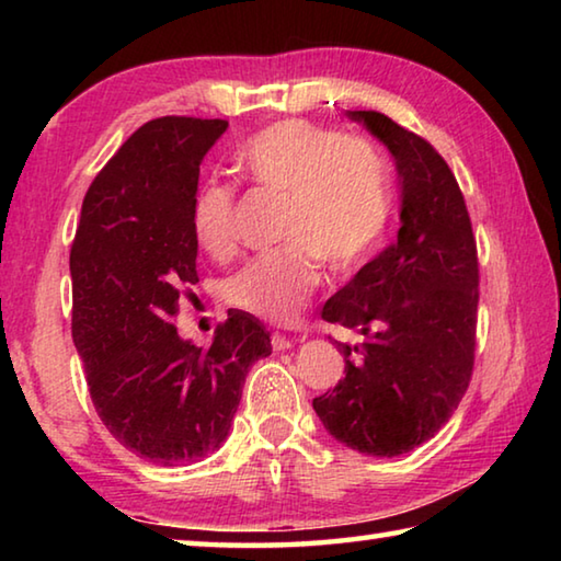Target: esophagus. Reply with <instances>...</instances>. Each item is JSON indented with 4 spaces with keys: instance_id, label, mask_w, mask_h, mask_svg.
Returning <instances> with one entry per match:
<instances>
[{
    "instance_id": "obj_1",
    "label": "esophagus",
    "mask_w": 561,
    "mask_h": 561,
    "mask_svg": "<svg viewBox=\"0 0 561 561\" xmlns=\"http://www.w3.org/2000/svg\"><path fill=\"white\" fill-rule=\"evenodd\" d=\"M294 344L291 339H287L284 334H272V348L274 351H289Z\"/></svg>"
}]
</instances>
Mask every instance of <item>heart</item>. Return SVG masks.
Returning <instances> with one entry per match:
<instances>
[{
	"label": "heart",
	"mask_w": 561,
	"mask_h": 561,
	"mask_svg": "<svg viewBox=\"0 0 561 561\" xmlns=\"http://www.w3.org/2000/svg\"><path fill=\"white\" fill-rule=\"evenodd\" d=\"M252 185L284 195L279 240L225 282L237 309L284 324L314 294L321 262L336 274L364 264L381 242L391 215V168L371 140L346 138L319 123L289 118L254 133L237 150ZM193 234L210 257L234 247V190L201 187Z\"/></svg>",
	"instance_id": "b5f03b06"
}]
</instances>
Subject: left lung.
I'll return each instance as SVG.
<instances>
[{
    "instance_id": "8db88e82",
    "label": "left lung",
    "mask_w": 561,
    "mask_h": 561,
    "mask_svg": "<svg viewBox=\"0 0 561 561\" xmlns=\"http://www.w3.org/2000/svg\"><path fill=\"white\" fill-rule=\"evenodd\" d=\"M388 148L401 185V230L324 304L321 319L354 329L346 368L314 398L331 438L393 458L433 438L468 391L478 321V250L448 163L383 113L346 111Z\"/></svg>"
}]
</instances>
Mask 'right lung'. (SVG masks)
I'll return each instance as SVG.
<instances>
[{"mask_svg": "<svg viewBox=\"0 0 561 561\" xmlns=\"http://www.w3.org/2000/svg\"><path fill=\"white\" fill-rule=\"evenodd\" d=\"M227 121H148L93 180L71 247V336L108 433L158 465L195 462L232 428L244 378L270 331L227 311L210 346L173 327L197 282L193 203L201 163Z\"/></svg>", "mask_w": 561, "mask_h": 561, "instance_id": "obj_1", "label": "right lung"}]
</instances>
